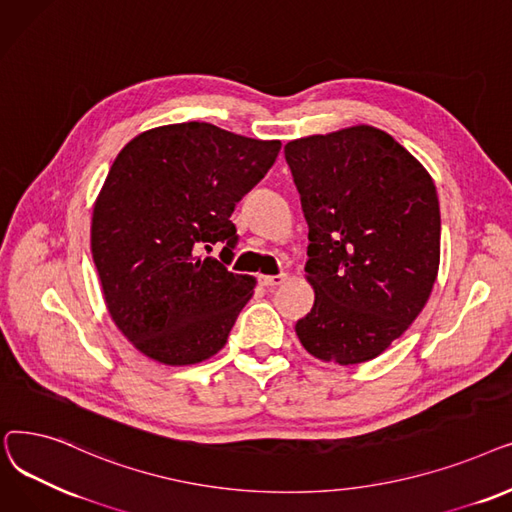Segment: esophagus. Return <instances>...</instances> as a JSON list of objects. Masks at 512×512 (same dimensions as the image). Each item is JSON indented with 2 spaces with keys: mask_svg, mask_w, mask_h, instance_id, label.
<instances>
[{
  "mask_svg": "<svg viewBox=\"0 0 512 512\" xmlns=\"http://www.w3.org/2000/svg\"><path fill=\"white\" fill-rule=\"evenodd\" d=\"M258 281L264 287H279V285H283L287 281V275H260Z\"/></svg>",
  "mask_w": 512,
  "mask_h": 512,
  "instance_id": "34e87169",
  "label": "esophagus"
}]
</instances>
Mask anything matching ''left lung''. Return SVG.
<instances>
[{
	"instance_id": "obj_1",
	"label": "left lung",
	"mask_w": 512,
	"mask_h": 512,
	"mask_svg": "<svg viewBox=\"0 0 512 512\" xmlns=\"http://www.w3.org/2000/svg\"><path fill=\"white\" fill-rule=\"evenodd\" d=\"M308 223L314 306L300 344L348 367L377 358L425 308L440 269V202L427 168L381 129L285 145Z\"/></svg>"
}]
</instances>
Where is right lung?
Returning a JSON list of instances; mask_svg holds the SVG:
<instances>
[{"label": "right lung", "instance_id": "right-lung-1", "mask_svg": "<svg viewBox=\"0 0 512 512\" xmlns=\"http://www.w3.org/2000/svg\"><path fill=\"white\" fill-rule=\"evenodd\" d=\"M281 141L210 123L133 137L110 166L91 216V254L114 325L143 354L189 367L221 352L256 279L202 248L237 241L235 204L266 175Z\"/></svg>", "mask_w": 512, "mask_h": 512}]
</instances>
